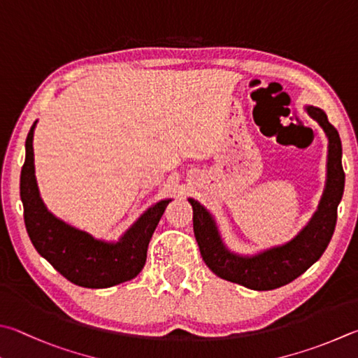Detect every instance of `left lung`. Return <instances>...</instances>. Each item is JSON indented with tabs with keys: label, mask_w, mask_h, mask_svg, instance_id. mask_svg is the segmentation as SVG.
Returning a JSON list of instances; mask_svg holds the SVG:
<instances>
[{
	"label": "left lung",
	"mask_w": 358,
	"mask_h": 358,
	"mask_svg": "<svg viewBox=\"0 0 358 358\" xmlns=\"http://www.w3.org/2000/svg\"><path fill=\"white\" fill-rule=\"evenodd\" d=\"M308 115L320 123L329 139L326 189L308 225L283 245L272 247L258 255L243 257L227 249L220 239L216 222L205 206L189 199L192 205L194 235L201 258L214 274L233 283L257 291H269L288 285L302 275L321 258L332 239L336 225V210L344 191L341 164V139L336 128L320 108L307 106Z\"/></svg>",
	"instance_id": "left-lung-1"
}]
</instances>
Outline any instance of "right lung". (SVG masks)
<instances>
[{
    "instance_id": "obj_1",
    "label": "right lung",
    "mask_w": 358,
    "mask_h": 358,
    "mask_svg": "<svg viewBox=\"0 0 358 358\" xmlns=\"http://www.w3.org/2000/svg\"><path fill=\"white\" fill-rule=\"evenodd\" d=\"M36 123L26 138V158L20 175L24 225L32 245L59 274L78 287L109 288L131 280L144 268L148 243L171 199L148 208L119 243L100 241L66 224L47 210L38 194L32 150Z\"/></svg>"
}]
</instances>
